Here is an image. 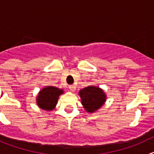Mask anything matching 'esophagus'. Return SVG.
I'll return each instance as SVG.
<instances>
[{
  "mask_svg": "<svg viewBox=\"0 0 154 154\" xmlns=\"http://www.w3.org/2000/svg\"><path fill=\"white\" fill-rule=\"evenodd\" d=\"M69 89L70 91H74L76 90V87L74 85H70L69 86Z\"/></svg>",
  "mask_w": 154,
  "mask_h": 154,
  "instance_id": "34e87169",
  "label": "esophagus"
}]
</instances>
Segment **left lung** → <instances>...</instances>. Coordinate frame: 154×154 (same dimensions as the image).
Segmentation results:
<instances>
[{
  "label": "left lung",
  "mask_w": 154,
  "mask_h": 154,
  "mask_svg": "<svg viewBox=\"0 0 154 154\" xmlns=\"http://www.w3.org/2000/svg\"><path fill=\"white\" fill-rule=\"evenodd\" d=\"M81 102L87 112L93 113L98 110L106 100V96L99 87L89 86L79 92Z\"/></svg>",
  "instance_id": "left-lung-1"
}]
</instances>
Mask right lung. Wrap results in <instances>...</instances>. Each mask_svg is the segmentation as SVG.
I'll use <instances>...</instances> for the list:
<instances>
[{"label": "right lung", "instance_id": "right-lung-1", "mask_svg": "<svg viewBox=\"0 0 154 154\" xmlns=\"http://www.w3.org/2000/svg\"><path fill=\"white\" fill-rule=\"evenodd\" d=\"M63 91L55 87L49 86L41 91L37 97V104L43 110H51L55 107L57 100Z\"/></svg>", "mask_w": 154, "mask_h": 154}]
</instances>
